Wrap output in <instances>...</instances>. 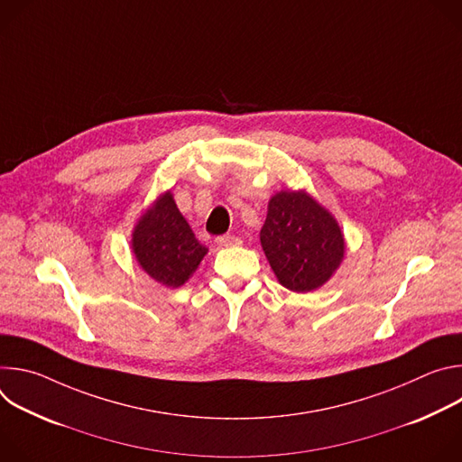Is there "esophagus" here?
<instances>
[{
    "label": "esophagus",
    "mask_w": 462,
    "mask_h": 462,
    "mask_svg": "<svg viewBox=\"0 0 462 462\" xmlns=\"http://www.w3.org/2000/svg\"><path fill=\"white\" fill-rule=\"evenodd\" d=\"M216 243H217V246H237V245H241V239L237 236H219L216 239Z\"/></svg>",
    "instance_id": "obj_1"
}]
</instances>
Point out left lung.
<instances>
[{
    "label": "left lung",
    "mask_w": 462,
    "mask_h": 462,
    "mask_svg": "<svg viewBox=\"0 0 462 462\" xmlns=\"http://www.w3.org/2000/svg\"><path fill=\"white\" fill-rule=\"evenodd\" d=\"M259 239L278 282L292 292L319 289L346 254L340 225L305 189L273 195Z\"/></svg>",
    "instance_id": "obj_1"
}]
</instances>
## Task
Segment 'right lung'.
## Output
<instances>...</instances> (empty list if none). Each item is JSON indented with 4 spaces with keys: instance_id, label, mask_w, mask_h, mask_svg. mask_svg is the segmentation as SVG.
<instances>
[{
    "instance_id": "1",
    "label": "right lung",
    "mask_w": 462,
    "mask_h": 462,
    "mask_svg": "<svg viewBox=\"0 0 462 462\" xmlns=\"http://www.w3.org/2000/svg\"><path fill=\"white\" fill-rule=\"evenodd\" d=\"M131 248L143 271L170 289L184 285L208 252L195 239L171 191L159 195L141 216L131 234Z\"/></svg>"
}]
</instances>
